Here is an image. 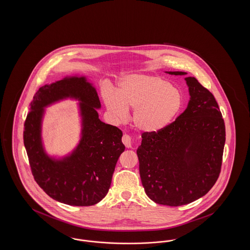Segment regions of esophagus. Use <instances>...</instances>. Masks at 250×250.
<instances>
[{"label": "esophagus", "mask_w": 250, "mask_h": 250, "mask_svg": "<svg viewBox=\"0 0 250 250\" xmlns=\"http://www.w3.org/2000/svg\"><path fill=\"white\" fill-rule=\"evenodd\" d=\"M122 142L125 144V146L126 148H130L131 147V137L127 134H125L122 138Z\"/></svg>", "instance_id": "1"}]
</instances>
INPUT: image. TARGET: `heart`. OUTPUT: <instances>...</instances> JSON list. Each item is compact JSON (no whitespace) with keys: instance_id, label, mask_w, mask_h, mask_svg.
I'll list each match as a JSON object with an SVG mask.
<instances>
[{"instance_id":"heart-1","label":"heart","mask_w":250,"mask_h":250,"mask_svg":"<svg viewBox=\"0 0 250 250\" xmlns=\"http://www.w3.org/2000/svg\"><path fill=\"white\" fill-rule=\"evenodd\" d=\"M103 98L114 119H126L128 107H132L136 127L150 133L167 127L183 106V97L178 89L155 75L126 76L120 82L117 93L107 91Z\"/></svg>"}]
</instances>
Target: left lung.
<instances>
[{
  "label": "left lung",
  "mask_w": 250,
  "mask_h": 250,
  "mask_svg": "<svg viewBox=\"0 0 250 250\" xmlns=\"http://www.w3.org/2000/svg\"><path fill=\"white\" fill-rule=\"evenodd\" d=\"M185 80L190 95L186 110L164 129L143 133L137 150L146 195L168 206L194 202L214 187L226 141L225 123L213 94L194 77Z\"/></svg>",
  "instance_id": "left-lung-1"
}]
</instances>
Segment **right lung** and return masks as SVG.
I'll return each instance as SVG.
<instances>
[{
    "label": "right lung",
    "mask_w": 250,
    "mask_h": 250,
    "mask_svg": "<svg viewBox=\"0 0 250 250\" xmlns=\"http://www.w3.org/2000/svg\"><path fill=\"white\" fill-rule=\"evenodd\" d=\"M71 97L81 101L82 140L69 157L61 161L46 155L41 141L43 107ZM97 93L84 77H65L36 93L24 123L23 141L33 176L50 198L73 206H91L109 189L112 174L125 151L123 132L98 118Z\"/></svg>",
    "instance_id": "obj_1"
}]
</instances>
